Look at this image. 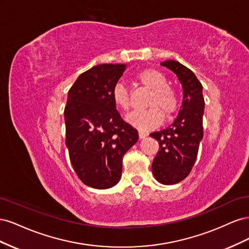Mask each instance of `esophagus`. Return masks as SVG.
<instances>
[{
	"instance_id": "esophagus-1",
	"label": "esophagus",
	"mask_w": 249,
	"mask_h": 249,
	"mask_svg": "<svg viewBox=\"0 0 249 249\" xmlns=\"http://www.w3.org/2000/svg\"><path fill=\"white\" fill-rule=\"evenodd\" d=\"M138 134H139V138H140V139L145 138V137L147 136V135H148L146 132H143V131H139Z\"/></svg>"
}]
</instances>
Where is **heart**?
<instances>
[{
  "label": "heart",
  "mask_w": 249,
  "mask_h": 249,
  "mask_svg": "<svg viewBox=\"0 0 249 249\" xmlns=\"http://www.w3.org/2000/svg\"><path fill=\"white\" fill-rule=\"evenodd\" d=\"M136 81L147 88L150 93L145 110H137L126 116V122L141 131H147L159 125L162 117L169 118L178 107V96L175 89L167 85L165 74L155 69H146L136 74ZM112 100L115 106L124 112L131 109L132 103L126 87L117 83L113 88Z\"/></svg>",
  "instance_id": "1"
}]
</instances>
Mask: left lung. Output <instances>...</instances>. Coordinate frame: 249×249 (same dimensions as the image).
I'll list each match as a JSON object with an SVG mask.
<instances>
[{"mask_svg": "<svg viewBox=\"0 0 249 249\" xmlns=\"http://www.w3.org/2000/svg\"><path fill=\"white\" fill-rule=\"evenodd\" d=\"M161 65L177 74L183 88V102L171 125L150 134V137L155 138L160 145L152 170L159 183L175 185L187 178L196 160L203 136L205 100L202 85L192 71L175 60L161 62Z\"/></svg>", "mask_w": 249, "mask_h": 249, "instance_id": "left-lung-1", "label": "left lung"}]
</instances>
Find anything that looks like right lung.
Returning a JSON list of instances; mask_svg holds the SVG:
<instances>
[{"instance_id": "obj_1", "label": "right lung", "mask_w": 249, "mask_h": 249, "mask_svg": "<svg viewBox=\"0 0 249 249\" xmlns=\"http://www.w3.org/2000/svg\"><path fill=\"white\" fill-rule=\"evenodd\" d=\"M125 64H100L81 73L67 94L65 144L77 176L95 189L115 186L123 158L138 140L136 129L124 123L112 100L113 88Z\"/></svg>"}]
</instances>
